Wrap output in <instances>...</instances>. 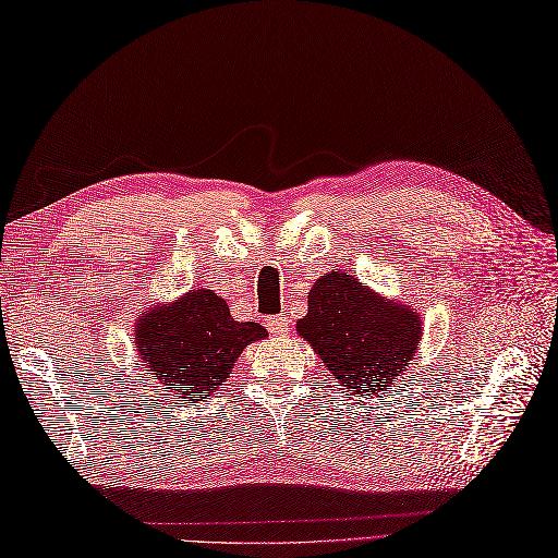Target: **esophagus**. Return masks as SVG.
Masks as SVG:
<instances>
[{
	"label": "esophagus",
	"instance_id": "34e87169",
	"mask_svg": "<svg viewBox=\"0 0 558 558\" xmlns=\"http://www.w3.org/2000/svg\"><path fill=\"white\" fill-rule=\"evenodd\" d=\"M266 326L272 336H286L288 333V326H290V318L288 314H278V316H268L266 318Z\"/></svg>",
	"mask_w": 558,
	"mask_h": 558
}]
</instances>
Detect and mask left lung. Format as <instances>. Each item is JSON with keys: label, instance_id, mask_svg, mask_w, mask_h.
<instances>
[{"label": "left lung", "instance_id": "obj_1", "mask_svg": "<svg viewBox=\"0 0 558 558\" xmlns=\"http://www.w3.org/2000/svg\"><path fill=\"white\" fill-rule=\"evenodd\" d=\"M333 381L357 396H374L405 372L417 350V312L386 302L357 278L333 270L310 290V312L298 322Z\"/></svg>", "mask_w": 558, "mask_h": 558}]
</instances>
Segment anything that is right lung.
I'll use <instances>...</instances> for the list:
<instances>
[{"label":"right lung","mask_w":558,"mask_h":558,"mask_svg":"<svg viewBox=\"0 0 558 558\" xmlns=\"http://www.w3.org/2000/svg\"><path fill=\"white\" fill-rule=\"evenodd\" d=\"M268 330L254 322H234L228 304L210 290H194L172 306H158L138 322L136 348L144 372L170 386L180 398L213 393L248 342Z\"/></svg>","instance_id":"add662e5"}]
</instances>
